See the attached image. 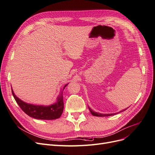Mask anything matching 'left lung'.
Wrapping results in <instances>:
<instances>
[{"label":"left lung","instance_id":"8db88e82","mask_svg":"<svg viewBox=\"0 0 155 155\" xmlns=\"http://www.w3.org/2000/svg\"><path fill=\"white\" fill-rule=\"evenodd\" d=\"M88 107V109L90 110V112H91V113L93 115V116H100V117H104V116H113V115H115V114H116L117 113H112V114H101V113H99V112H94V111L92 109H91V107ZM127 109H124V110H121L120 112H123V111H125V110H126ZM118 113H119V112H118Z\"/></svg>","mask_w":155,"mask_h":155}]
</instances>
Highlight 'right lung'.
Returning <instances> with one entry per match:
<instances>
[{"mask_svg": "<svg viewBox=\"0 0 155 155\" xmlns=\"http://www.w3.org/2000/svg\"><path fill=\"white\" fill-rule=\"evenodd\" d=\"M67 85L68 84H66L61 91L59 96L57 98V101L48 106L28 104L16 96L12 88V92L17 104L27 115L37 120H55L60 118L63 113L64 108L63 91Z\"/></svg>", "mask_w": 155, "mask_h": 155, "instance_id": "right-lung-1", "label": "right lung"}]
</instances>
